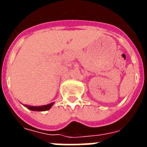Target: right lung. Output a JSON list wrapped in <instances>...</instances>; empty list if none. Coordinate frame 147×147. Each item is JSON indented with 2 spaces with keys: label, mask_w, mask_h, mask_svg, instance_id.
<instances>
[{
  "label": "right lung",
  "mask_w": 147,
  "mask_h": 147,
  "mask_svg": "<svg viewBox=\"0 0 147 147\" xmlns=\"http://www.w3.org/2000/svg\"><path fill=\"white\" fill-rule=\"evenodd\" d=\"M54 102L49 104V105H42V106H31V105H23V106H25L26 107L30 110H33V111H46V110L51 109V107L54 105Z\"/></svg>",
  "instance_id": "obj_1"
}]
</instances>
